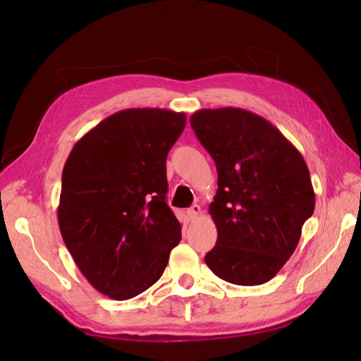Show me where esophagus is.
<instances>
[{
	"instance_id": "1",
	"label": "esophagus",
	"mask_w": 361,
	"mask_h": 361,
	"mask_svg": "<svg viewBox=\"0 0 361 361\" xmlns=\"http://www.w3.org/2000/svg\"><path fill=\"white\" fill-rule=\"evenodd\" d=\"M200 212H202V207L199 206V204H192L190 209H188V218L190 220H195V218H197L199 215H200Z\"/></svg>"
}]
</instances>
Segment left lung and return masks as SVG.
<instances>
[{
  "instance_id": "obj_1",
  "label": "left lung",
  "mask_w": 361,
  "mask_h": 361,
  "mask_svg": "<svg viewBox=\"0 0 361 361\" xmlns=\"http://www.w3.org/2000/svg\"><path fill=\"white\" fill-rule=\"evenodd\" d=\"M190 123L218 173L209 204L218 238L206 265L233 285H264L292 256L314 211L307 164L274 125L241 108L200 110Z\"/></svg>"
}]
</instances>
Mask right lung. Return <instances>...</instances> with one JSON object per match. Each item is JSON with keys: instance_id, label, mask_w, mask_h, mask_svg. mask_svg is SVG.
<instances>
[{"instance_id": "right-lung-1", "label": "right lung", "mask_w": 361, "mask_h": 361, "mask_svg": "<svg viewBox=\"0 0 361 361\" xmlns=\"http://www.w3.org/2000/svg\"><path fill=\"white\" fill-rule=\"evenodd\" d=\"M187 116L130 108L76 141L64 164L59 226L76 267L113 300L159 280L180 223L169 207L166 161Z\"/></svg>"}]
</instances>
